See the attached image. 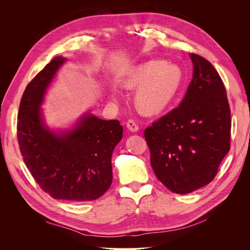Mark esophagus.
I'll return each instance as SVG.
<instances>
[{"mask_svg":"<svg viewBox=\"0 0 250 250\" xmlns=\"http://www.w3.org/2000/svg\"><path fill=\"white\" fill-rule=\"evenodd\" d=\"M126 126L128 128V130H130L131 132H137L139 130V125L134 120H128Z\"/></svg>","mask_w":250,"mask_h":250,"instance_id":"1","label":"esophagus"}]
</instances>
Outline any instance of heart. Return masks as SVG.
Listing matches in <instances>:
<instances>
[{
    "instance_id": "b5f03b06",
    "label": "heart",
    "mask_w": 250,
    "mask_h": 250,
    "mask_svg": "<svg viewBox=\"0 0 250 250\" xmlns=\"http://www.w3.org/2000/svg\"><path fill=\"white\" fill-rule=\"evenodd\" d=\"M183 82V72L176 64L163 60H149L129 70L122 80L129 88L139 87L137 103L147 113H156L166 108L177 95ZM117 96L116 90L112 92Z\"/></svg>"
}]
</instances>
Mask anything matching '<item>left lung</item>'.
<instances>
[{
	"label": "left lung",
	"mask_w": 250,
	"mask_h": 250,
	"mask_svg": "<svg viewBox=\"0 0 250 250\" xmlns=\"http://www.w3.org/2000/svg\"><path fill=\"white\" fill-rule=\"evenodd\" d=\"M193 78L179 106L147 127L150 164L170 191L207 186L230 148V108L224 83L208 60L191 53Z\"/></svg>",
	"instance_id": "left-lung-1"
}]
</instances>
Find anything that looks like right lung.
<instances>
[{
    "label": "right lung",
    "mask_w": 250,
    "mask_h": 250,
    "mask_svg": "<svg viewBox=\"0 0 250 250\" xmlns=\"http://www.w3.org/2000/svg\"><path fill=\"white\" fill-rule=\"evenodd\" d=\"M65 58L55 57L30 81L18 115V140L27 168L54 199L92 201L112 183L111 155L122 140L118 120L82 117L73 130L56 133L43 124L44 93Z\"/></svg>",
    "instance_id": "right-lung-1"
}]
</instances>
